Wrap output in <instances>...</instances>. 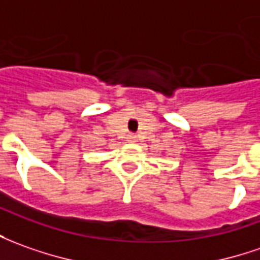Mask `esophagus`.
<instances>
[{"label": "esophagus", "instance_id": "1", "mask_svg": "<svg viewBox=\"0 0 260 260\" xmlns=\"http://www.w3.org/2000/svg\"><path fill=\"white\" fill-rule=\"evenodd\" d=\"M136 140H137V137H136L134 134H128V136H127V141H128V143H136Z\"/></svg>", "mask_w": 260, "mask_h": 260}]
</instances>
